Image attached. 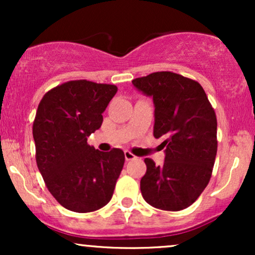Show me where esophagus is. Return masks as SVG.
<instances>
[{
    "instance_id": "34e87169",
    "label": "esophagus",
    "mask_w": 255,
    "mask_h": 255,
    "mask_svg": "<svg viewBox=\"0 0 255 255\" xmlns=\"http://www.w3.org/2000/svg\"><path fill=\"white\" fill-rule=\"evenodd\" d=\"M125 158H126V160L136 159V157L134 156V154L131 153V152H129V151H125Z\"/></svg>"
}]
</instances>
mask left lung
Wrapping results in <instances>:
<instances>
[{
    "label": "left lung",
    "mask_w": 255,
    "mask_h": 255,
    "mask_svg": "<svg viewBox=\"0 0 255 255\" xmlns=\"http://www.w3.org/2000/svg\"><path fill=\"white\" fill-rule=\"evenodd\" d=\"M134 86L154 103V137H162L165 160L145 158L140 191L164 211L191 206L209 184L217 154V118L201 85L172 72L136 78Z\"/></svg>",
    "instance_id": "1"
}]
</instances>
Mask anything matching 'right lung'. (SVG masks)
<instances>
[{"mask_svg":"<svg viewBox=\"0 0 255 255\" xmlns=\"http://www.w3.org/2000/svg\"><path fill=\"white\" fill-rule=\"evenodd\" d=\"M118 92L110 84L72 80L43 96L33 121L36 162L46 188L67 210L92 212L110 201L125 164L120 148L96 150L87 136L101 128Z\"/></svg>","mask_w":255,"mask_h":255,"instance_id":"right-lung-1","label":"right lung"}]
</instances>
